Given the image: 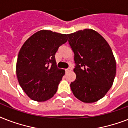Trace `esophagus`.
<instances>
[{
  "label": "esophagus",
  "mask_w": 128,
  "mask_h": 128,
  "mask_svg": "<svg viewBox=\"0 0 128 128\" xmlns=\"http://www.w3.org/2000/svg\"><path fill=\"white\" fill-rule=\"evenodd\" d=\"M70 70H71V68H67V69H66V72H70Z\"/></svg>",
  "instance_id": "34e87169"
}]
</instances>
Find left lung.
<instances>
[{"label":"left lung","instance_id":"obj_1","mask_svg":"<svg viewBox=\"0 0 128 128\" xmlns=\"http://www.w3.org/2000/svg\"><path fill=\"white\" fill-rule=\"evenodd\" d=\"M68 36L76 64V78L70 84L72 93L84 103L96 102L113 85L116 62L112 50L104 38L92 29L76 31Z\"/></svg>","mask_w":128,"mask_h":128}]
</instances>
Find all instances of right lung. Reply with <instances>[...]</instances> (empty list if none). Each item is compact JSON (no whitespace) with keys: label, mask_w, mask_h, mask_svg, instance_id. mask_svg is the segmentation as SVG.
<instances>
[{"label":"right lung","mask_w":128,"mask_h":128,"mask_svg":"<svg viewBox=\"0 0 128 128\" xmlns=\"http://www.w3.org/2000/svg\"><path fill=\"white\" fill-rule=\"evenodd\" d=\"M67 40V34L41 30L23 44L16 73L19 84L30 99L45 102L57 92L65 70L57 68L55 54Z\"/></svg>","instance_id":"1"}]
</instances>
